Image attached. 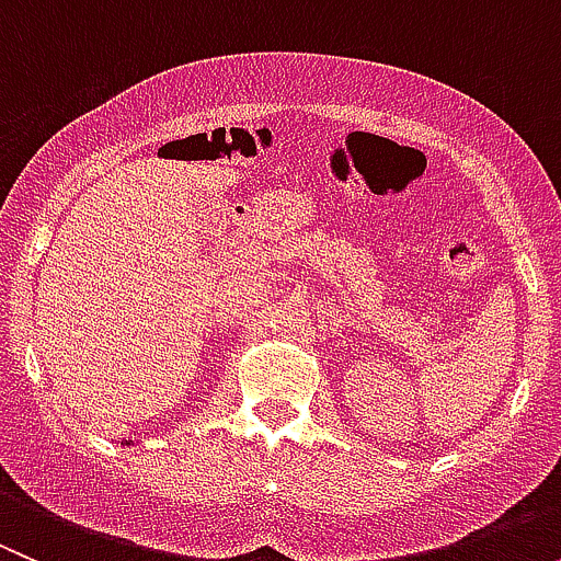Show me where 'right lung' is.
I'll return each instance as SVG.
<instances>
[{"instance_id": "right-lung-1", "label": "right lung", "mask_w": 561, "mask_h": 561, "mask_svg": "<svg viewBox=\"0 0 561 561\" xmlns=\"http://www.w3.org/2000/svg\"><path fill=\"white\" fill-rule=\"evenodd\" d=\"M127 445H129V443H127Z\"/></svg>"}]
</instances>
